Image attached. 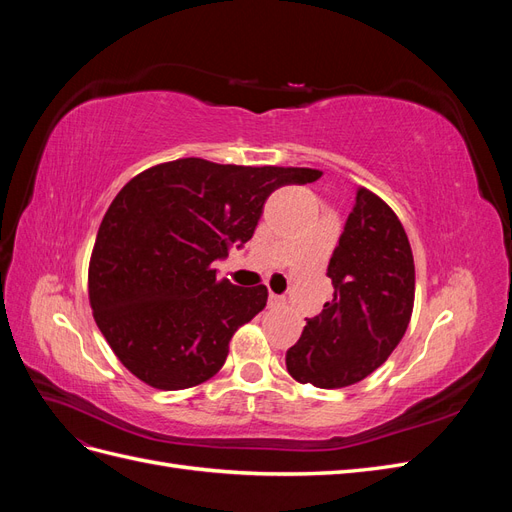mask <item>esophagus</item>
I'll use <instances>...</instances> for the list:
<instances>
[{"label":"esophagus","instance_id":"1","mask_svg":"<svg viewBox=\"0 0 512 512\" xmlns=\"http://www.w3.org/2000/svg\"><path fill=\"white\" fill-rule=\"evenodd\" d=\"M286 303V299L284 297H280V294H269V305L271 307H280V305H284Z\"/></svg>","mask_w":512,"mask_h":512}]
</instances>
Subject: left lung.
I'll list each match as a JSON object with an SVG mask.
<instances>
[{
	"mask_svg": "<svg viewBox=\"0 0 512 512\" xmlns=\"http://www.w3.org/2000/svg\"><path fill=\"white\" fill-rule=\"evenodd\" d=\"M333 299L307 318L286 352L288 374L342 389L378 369L404 337L414 305V258L393 209L369 190L356 203L329 260Z\"/></svg>",
	"mask_w": 512,
	"mask_h": 512,
	"instance_id": "1",
	"label": "left lung"
}]
</instances>
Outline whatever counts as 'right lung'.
Segmentation results:
<instances>
[{"label": "right lung", "mask_w": 512, "mask_h": 512, "mask_svg": "<svg viewBox=\"0 0 512 512\" xmlns=\"http://www.w3.org/2000/svg\"><path fill=\"white\" fill-rule=\"evenodd\" d=\"M320 170L183 158L123 185L89 262V303L117 359L153 389L179 391L222 369L267 288L218 280L215 260L252 239L267 198Z\"/></svg>", "instance_id": "obj_1"}]
</instances>
